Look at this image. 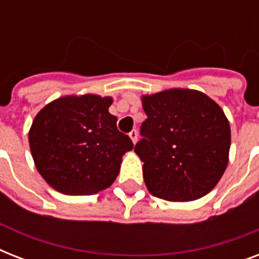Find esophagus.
<instances>
[{"instance_id":"obj_1","label":"esophagus","mask_w":259,"mask_h":259,"mask_svg":"<svg viewBox=\"0 0 259 259\" xmlns=\"http://www.w3.org/2000/svg\"><path fill=\"white\" fill-rule=\"evenodd\" d=\"M129 137L132 138V141H133V144H136L137 142V138H138V132L137 130H132L129 133Z\"/></svg>"}]
</instances>
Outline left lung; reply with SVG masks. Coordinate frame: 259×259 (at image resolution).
<instances>
[{"label": "left lung", "mask_w": 259, "mask_h": 259, "mask_svg": "<svg viewBox=\"0 0 259 259\" xmlns=\"http://www.w3.org/2000/svg\"><path fill=\"white\" fill-rule=\"evenodd\" d=\"M146 119L134 152L144 162L146 188L169 201L204 196L229 162L230 125L204 94L173 89L142 98Z\"/></svg>", "instance_id": "8db88e82"}]
</instances>
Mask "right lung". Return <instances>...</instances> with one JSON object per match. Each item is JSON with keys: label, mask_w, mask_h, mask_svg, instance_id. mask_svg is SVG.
<instances>
[{"label": "right lung", "mask_w": 259, "mask_h": 259, "mask_svg": "<svg viewBox=\"0 0 259 259\" xmlns=\"http://www.w3.org/2000/svg\"><path fill=\"white\" fill-rule=\"evenodd\" d=\"M113 99L64 97L36 115L29 146L44 180L66 195H94L117 179L122 156L133 149L129 136L109 113Z\"/></svg>", "instance_id": "1"}]
</instances>
